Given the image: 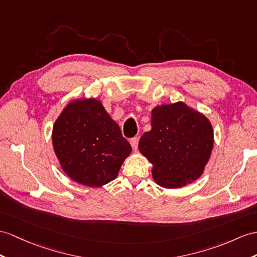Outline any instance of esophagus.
I'll use <instances>...</instances> for the list:
<instances>
[{
	"label": "esophagus",
	"mask_w": 257,
	"mask_h": 257,
	"mask_svg": "<svg viewBox=\"0 0 257 257\" xmlns=\"http://www.w3.org/2000/svg\"><path fill=\"white\" fill-rule=\"evenodd\" d=\"M130 143H131V146H132L133 150H135L136 152V150L139 149V139H137V137H133V139H131Z\"/></svg>",
	"instance_id": "1"
}]
</instances>
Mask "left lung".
<instances>
[{"instance_id": "8db88e82", "label": "left lung", "mask_w": 257, "mask_h": 257, "mask_svg": "<svg viewBox=\"0 0 257 257\" xmlns=\"http://www.w3.org/2000/svg\"><path fill=\"white\" fill-rule=\"evenodd\" d=\"M212 145L214 132L208 118L177 102L153 110L152 130L143 134L139 148L154 166L155 182L174 189L201 177Z\"/></svg>"}]
</instances>
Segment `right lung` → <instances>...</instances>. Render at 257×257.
<instances>
[{
    "mask_svg": "<svg viewBox=\"0 0 257 257\" xmlns=\"http://www.w3.org/2000/svg\"><path fill=\"white\" fill-rule=\"evenodd\" d=\"M52 142L67 176L93 187L114 180L132 150L101 102L91 98L73 101L62 111Z\"/></svg>",
    "mask_w": 257,
    "mask_h": 257,
    "instance_id": "add662e5",
    "label": "right lung"
}]
</instances>
